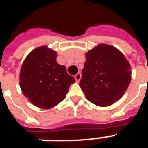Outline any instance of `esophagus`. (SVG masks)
Instances as JSON below:
<instances>
[{
    "mask_svg": "<svg viewBox=\"0 0 148 148\" xmlns=\"http://www.w3.org/2000/svg\"><path fill=\"white\" fill-rule=\"evenodd\" d=\"M81 77H82V75H81L80 73H77V74H75V75H74V78H75V80H76L77 82H78L80 81Z\"/></svg>",
    "mask_w": 148,
    "mask_h": 148,
    "instance_id": "obj_1",
    "label": "esophagus"
}]
</instances>
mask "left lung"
Instances as JSON below:
<instances>
[{"instance_id":"1","label":"left lung","mask_w":148,"mask_h":148,"mask_svg":"<svg viewBox=\"0 0 148 148\" xmlns=\"http://www.w3.org/2000/svg\"><path fill=\"white\" fill-rule=\"evenodd\" d=\"M80 86L98 106H111L124 95L131 82L130 65L117 49L100 44L86 54Z\"/></svg>"}]
</instances>
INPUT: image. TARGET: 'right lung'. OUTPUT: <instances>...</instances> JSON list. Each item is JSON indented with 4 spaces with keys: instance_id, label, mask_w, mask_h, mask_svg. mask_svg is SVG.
Segmentation results:
<instances>
[{
    "instance_id": "add662e5",
    "label": "right lung",
    "mask_w": 148,
    "mask_h": 148,
    "mask_svg": "<svg viewBox=\"0 0 148 148\" xmlns=\"http://www.w3.org/2000/svg\"><path fill=\"white\" fill-rule=\"evenodd\" d=\"M56 52L42 46L27 55L22 65L20 85L24 96L39 108L47 109L65 99L74 77L56 62Z\"/></svg>"
}]
</instances>
